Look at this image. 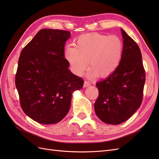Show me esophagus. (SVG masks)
Returning a JSON list of instances; mask_svg holds the SVG:
<instances>
[{
	"instance_id": "obj_1",
	"label": "esophagus",
	"mask_w": 159,
	"mask_h": 159,
	"mask_svg": "<svg viewBox=\"0 0 159 159\" xmlns=\"http://www.w3.org/2000/svg\"><path fill=\"white\" fill-rule=\"evenodd\" d=\"M91 85V83L89 82V81H87V80H84V85H83V87H89V86H90Z\"/></svg>"
}]
</instances>
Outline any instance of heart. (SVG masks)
Here are the masks:
<instances>
[{"label": "heart", "mask_w": 159, "mask_h": 159, "mask_svg": "<svg viewBox=\"0 0 159 159\" xmlns=\"http://www.w3.org/2000/svg\"><path fill=\"white\" fill-rule=\"evenodd\" d=\"M123 51V43L119 36L89 33L80 35L75 47H67L65 57L76 75H83L89 60L91 68L89 76L99 75L104 78L111 75L119 67Z\"/></svg>", "instance_id": "1"}]
</instances>
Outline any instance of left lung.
<instances>
[{
    "instance_id": "left-lung-1",
    "label": "left lung",
    "mask_w": 159,
    "mask_h": 159,
    "mask_svg": "<svg viewBox=\"0 0 159 159\" xmlns=\"http://www.w3.org/2000/svg\"><path fill=\"white\" fill-rule=\"evenodd\" d=\"M123 51L119 67L96 83L99 95L95 112L102 121L119 125L129 119L141 106L146 80L139 47L123 29Z\"/></svg>"
}]
</instances>
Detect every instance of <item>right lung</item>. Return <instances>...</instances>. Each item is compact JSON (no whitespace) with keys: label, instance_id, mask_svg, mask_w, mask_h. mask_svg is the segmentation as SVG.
Listing matches in <instances>:
<instances>
[{"label":"right lung","instance_id":"add662e5","mask_svg":"<svg viewBox=\"0 0 159 159\" xmlns=\"http://www.w3.org/2000/svg\"><path fill=\"white\" fill-rule=\"evenodd\" d=\"M70 37L68 31L42 29L20 53L16 75L20 105L39 123L61 121L70 108L73 91L83 86V79L70 71L64 57Z\"/></svg>","mask_w":159,"mask_h":159}]
</instances>
